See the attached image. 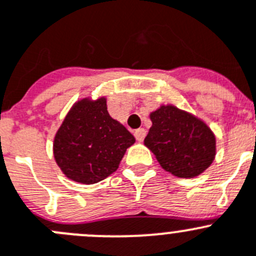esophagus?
<instances>
[{
    "instance_id": "1",
    "label": "esophagus",
    "mask_w": 256,
    "mask_h": 256,
    "mask_svg": "<svg viewBox=\"0 0 256 256\" xmlns=\"http://www.w3.org/2000/svg\"><path fill=\"white\" fill-rule=\"evenodd\" d=\"M134 137L138 142H144V137H146V130H144V128H138V130H136Z\"/></svg>"
}]
</instances>
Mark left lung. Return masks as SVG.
<instances>
[{"label": "left lung", "instance_id": "1", "mask_svg": "<svg viewBox=\"0 0 256 256\" xmlns=\"http://www.w3.org/2000/svg\"><path fill=\"white\" fill-rule=\"evenodd\" d=\"M152 126L144 144L164 170L179 178H196L212 164L216 137L198 118L172 105L150 116Z\"/></svg>", "mask_w": 256, "mask_h": 256}]
</instances>
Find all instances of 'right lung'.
<instances>
[{
    "label": "right lung",
    "mask_w": 256,
    "mask_h": 256,
    "mask_svg": "<svg viewBox=\"0 0 256 256\" xmlns=\"http://www.w3.org/2000/svg\"><path fill=\"white\" fill-rule=\"evenodd\" d=\"M134 142L126 126L109 116L105 98L84 99L63 120L53 152L66 176L81 184H95L118 168Z\"/></svg>",
    "instance_id": "right-lung-1"
}]
</instances>
